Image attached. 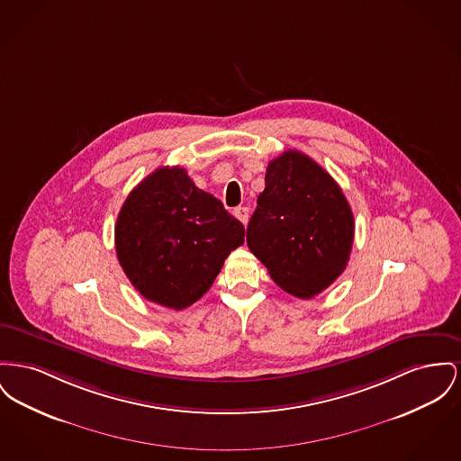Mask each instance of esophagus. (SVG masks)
Returning <instances> with one entry per match:
<instances>
[{
  "mask_svg": "<svg viewBox=\"0 0 461 461\" xmlns=\"http://www.w3.org/2000/svg\"><path fill=\"white\" fill-rule=\"evenodd\" d=\"M233 216L237 217L239 221H242L244 224H247V221H249V209L247 207H237L233 211Z\"/></svg>",
  "mask_w": 461,
  "mask_h": 461,
  "instance_id": "34e87169",
  "label": "esophagus"
}]
</instances>
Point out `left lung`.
I'll use <instances>...</instances> for the list:
<instances>
[{
    "label": "left lung",
    "mask_w": 461,
    "mask_h": 461,
    "mask_svg": "<svg viewBox=\"0 0 461 461\" xmlns=\"http://www.w3.org/2000/svg\"><path fill=\"white\" fill-rule=\"evenodd\" d=\"M353 214L338 183L301 151L271 160L247 226L250 252L285 293L310 299L348 265Z\"/></svg>",
    "instance_id": "1"
}]
</instances>
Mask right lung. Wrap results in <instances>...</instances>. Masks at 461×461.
<instances>
[{"instance_id": "add662e5", "label": "right lung", "mask_w": 461, "mask_h": 461, "mask_svg": "<svg viewBox=\"0 0 461 461\" xmlns=\"http://www.w3.org/2000/svg\"><path fill=\"white\" fill-rule=\"evenodd\" d=\"M244 224L200 190L181 167H162L137 185L114 226L116 256L140 296L188 308L244 244Z\"/></svg>"}]
</instances>
